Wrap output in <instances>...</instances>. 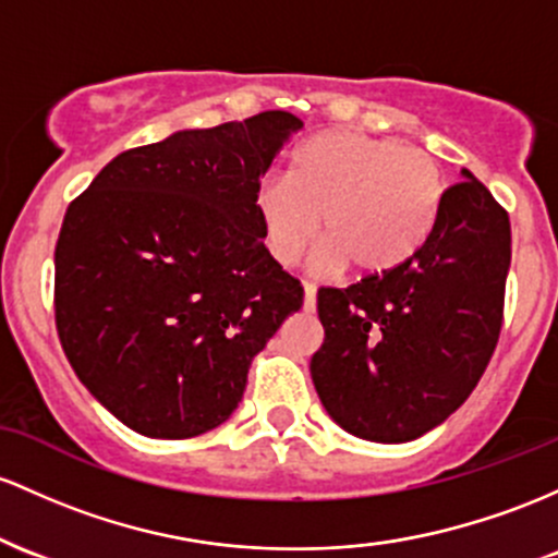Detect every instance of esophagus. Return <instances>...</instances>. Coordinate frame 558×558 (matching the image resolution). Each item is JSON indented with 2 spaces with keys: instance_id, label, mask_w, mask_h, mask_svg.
I'll use <instances>...</instances> for the list:
<instances>
[{
  "instance_id": "esophagus-1",
  "label": "esophagus",
  "mask_w": 558,
  "mask_h": 558,
  "mask_svg": "<svg viewBox=\"0 0 558 558\" xmlns=\"http://www.w3.org/2000/svg\"><path fill=\"white\" fill-rule=\"evenodd\" d=\"M303 292H305V298H303V308L305 311H316V287L313 284H308V281H305L303 284Z\"/></svg>"
}]
</instances>
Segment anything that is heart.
<instances>
[{"instance_id": "heart-1", "label": "heart", "mask_w": 558, "mask_h": 558, "mask_svg": "<svg viewBox=\"0 0 558 558\" xmlns=\"http://www.w3.org/2000/svg\"><path fill=\"white\" fill-rule=\"evenodd\" d=\"M446 197V179L429 153L392 140L324 131L292 153L284 179L258 186L263 242L292 266L318 234L322 263L355 277H385L429 240Z\"/></svg>"}]
</instances>
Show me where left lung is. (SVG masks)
<instances>
[{"instance_id": "1", "label": "left lung", "mask_w": 558, "mask_h": 558, "mask_svg": "<svg viewBox=\"0 0 558 558\" xmlns=\"http://www.w3.org/2000/svg\"><path fill=\"white\" fill-rule=\"evenodd\" d=\"M464 177L405 266L318 290L313 385L329 416L363 440H416L446 422L498 345L511 223L487 186Z\"/></svg>"}]
</instances>
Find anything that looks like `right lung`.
Returning <instances> with one entry per match:
<instances>
[{"instance_id": "1", "label": "right lung", "mask_w": 558, "mask_h": 558, "mask_svg": "<svg viewBox=\"0 0 558 558\" xmlns=\"http://www.w3.org/2000/svg\"><path fill=\"white\" fill-rule=\"evenodd\" d=\"M303 129L266 110L112 158L68 205L54 247V324L76 377L144 437L227 422L250 363L303 305L263 245L255 195Z\"/></svg>"}]
</instances>
